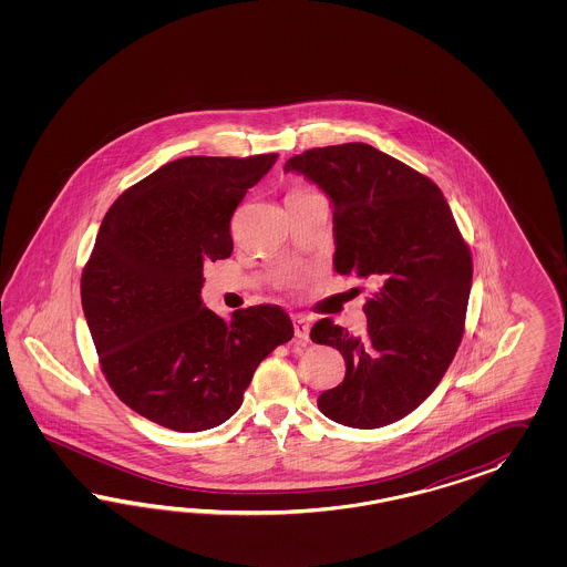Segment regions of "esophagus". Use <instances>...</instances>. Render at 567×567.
<instances>
[{
	"instance_id": "obj_1",
	"label": "esophagus",
	"mask_w": 567,
	"mask_h": 567,
	"mask_svg": "<svg viewBox=\"0 0 567 567\" xmlns=\"http://www.w3.org/2000/svg\"><path fill=\"white\" fill-rule=\"evenodd\" d=\"M292 328H295V337L306 343L309 339L308 320H306L303 316H295V318H292Z\"/></svg>"
}]
</instances>
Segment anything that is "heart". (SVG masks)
Here are the masks:
<instances>
[{
    "instance_id": "b5f03b06",
    "label": "heart",
    "mask_w": 567,
    "mask_h": 567,
    "mask_svg": "<svg viewBox=\"0 0 567 567\" xmlns=\"http://www.w3.org/2000/svg\"><path fill=\"white\" fill-rule=\"evenodd\" d=\"M292 193H306V190H292ZM282 282H285V285H292V282H295V276H287V278H282Z\"/></svg>"
}]
</instances>
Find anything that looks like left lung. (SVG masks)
Masks as SVG:
<instances>
[{
    "label": "left lung",
    "instance_id": "8db88e82",
    "mask_svg": "<svg viewBox=\"0 0 567 567\" xmlns=\"http://www.w3.org/2000/svg\"><path fill=\"white\" fill-rule=\"evenodd\" d=\"M285 171L332 202L334 270L377 285L361 337L316 322L309 337L341 351L343 382L318 396L330 420L380 429L412 413L445 377L464 334L470 247L429 176L365 143L316 147Z\"/></svg>",
    "mask_w": 567,
    "mask_h": 567
}]
</instances>
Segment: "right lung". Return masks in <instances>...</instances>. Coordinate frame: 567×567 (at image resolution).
Masks as SVG:
<instances>
[{
  "label": "right lung",
  "mask_w": 567,
  "mask_h": 567,
  "mask_svg": "<svg viewBox=\"0 0 567 567\" xmlns=\"http://www.w3.org/2000/svg\"><path fill=\"white\" fill-rule=\"evenodd\" d=\"M278 154L189 155L164 164L107 209L81 276L86 324L112 391L176 432L226 422L292 322L278 306L204 308V266L230 258V218Z\"/></svg>",
  "instance_id": "1"
}]
</instances>
